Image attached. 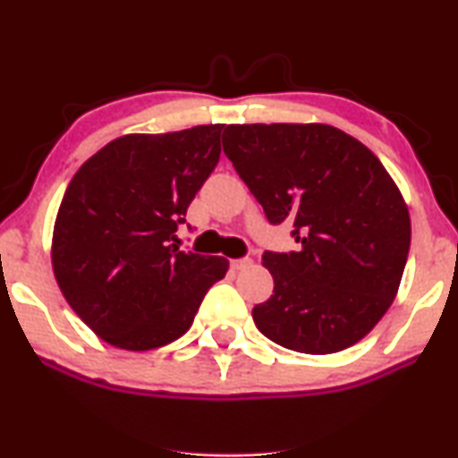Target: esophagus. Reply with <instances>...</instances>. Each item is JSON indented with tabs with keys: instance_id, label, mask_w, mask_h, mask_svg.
Returning a JSON list of instances; mask_svg holds the SVG:
<instances>
[{
	"instance_id": "esophagus-1",
	"label": "esophagus",
	"mask_w": 458,
	"mask_h": 458,
	"mask_svg": "<svg viewBox=\"0 0 458 458\" xmlns=\"http://www.w3.org/2000/svg\"><path fill=\"white\" fill-rule=\"evenodd\" d=\"M254 265V260L251 259H236L230 262V267H233L234 271H243V269H250V267Z\"/></svg>"
}]
</instances>
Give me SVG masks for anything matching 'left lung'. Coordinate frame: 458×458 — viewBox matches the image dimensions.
Returning a JSON list of instances; mask_svg holds the SVG:
<instances>
[{"label":"left lung","instance_id":"8db88e82","mask_svg":"<svg viewBox=\"0 0 458 458\" xmlns=\"http://www.w3.org/2000/svg\"><path fill=\"white\" fill-rule=\"evenodd\" d=\"M224 152L271 224L301 250L265 251L273 295L251 310L276 344L349 349L392 306L411 243L401 189L375 152L331 124H228Z\"/></svg>","mask_w":458,"mask_h":458}]
</instances>
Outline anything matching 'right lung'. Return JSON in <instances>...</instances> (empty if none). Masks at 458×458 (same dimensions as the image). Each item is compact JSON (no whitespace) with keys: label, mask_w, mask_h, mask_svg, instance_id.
<instances>
[{"label":"right lung","mask_w":458,"mask_h":458,"mask_svg":"<svg viewBox=\"0 0 458 458\" xmlns=\"http://www.w3.org/2000/svg\"><path fill=\"white\" fill-rule=\"evenodd\" d=\"M222 129L123 135L72 176L51 265L68 306L107 344L150 351L174 343L228 271L224 256L178 250L174 234L217 165Z\"/></svg>","instance_id":"obj_1"}]
</instances>
